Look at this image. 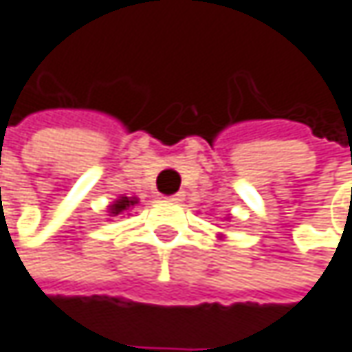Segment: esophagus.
<instances>
[{
    "label": "esophagus",
    "mask_w": 352,
    "mask_h": 352,
    "mask_svg": "<svg viewBox=\"0 0 352 352\" xmlns=\"http://www.w3.org/2000/svg\"><path fill=\"white\" fill-rule=\"evenodd\" d=\"M183 197H185V195H183V191H179V193L171 195V197H167V199H169V201H183Z\"/></svg>",
    "instance_id": "obj_1"
}]
</instances>
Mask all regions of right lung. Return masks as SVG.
<instances>
[{
  "label": "right lung",
  "mask_w": 352,
  "mask_h": 352,
  "mask_svg": "<svg viewBox=\"0 0 352 352\" xmlns=\"http://www.w3.org/2000/svg\"><path fill=\"white\" fill-rule=\"evenodd\" d=\"M136 204H138L136 197H126V195H122V197H118V199L107 208V212H109V216H120V214L128 212L130 208H134Z\"/></svg>",
  "instance_id": "obj_1"
}]
</instances>
